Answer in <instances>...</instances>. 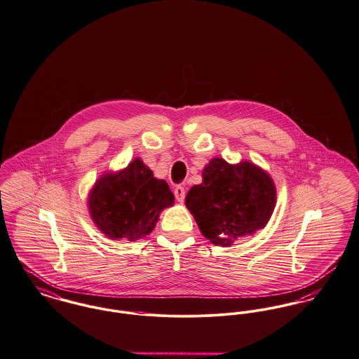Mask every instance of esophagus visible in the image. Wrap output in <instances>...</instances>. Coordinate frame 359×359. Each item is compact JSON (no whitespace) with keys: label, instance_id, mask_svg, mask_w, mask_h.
<instances>
[{"label":"esophagus","instance_id":"1","mask_svg":"<svg viewBox=\"0 0 359 359\" xmlns=\"http://www.w3.org/2000/svg\"><path fill=\"white\" fill-rule=\"evenodd\" d=\"M173 192H175V198H176V201L182 203V202L184 201V196H186V190H184V187H182V186H176Z\"/></svg>","mask_w":359,"mask_h":359}]
</instances>
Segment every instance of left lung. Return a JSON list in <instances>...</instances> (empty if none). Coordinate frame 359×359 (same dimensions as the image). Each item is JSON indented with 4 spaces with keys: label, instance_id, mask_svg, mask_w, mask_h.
<instances>
[{
    "label": "left lung",
    "instance_id": "1",
    "mask_svg": "<svg viewBox=\"0 0 359 359\" xmlns=\"http://www.w3.org/2000/svg\"><path fill=\"white\" fill-rule=\"evenodd\" d=\"M202 177L203 182L187 192L186 206L210 243L229 247L267 225L276 191L266 170L250 161L232 165L215 157Z\"/></svg>",
    "mask_w": 359,
    "mask_h": 359
}]
</instances>
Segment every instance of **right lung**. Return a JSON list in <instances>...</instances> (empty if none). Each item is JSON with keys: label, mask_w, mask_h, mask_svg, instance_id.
I'll list each match as a JSON object with an SVG mask.
<instances>
[{"label": "right lung", "mask_w": 359, "mask_h": 359, "mask_svg": "<svg viewBox=\"0 0 359 359\" xmlns=\"http://www.w3.org/2000/svg\"><path fill=\"white\" fill-rule=\"evenodd\" d=\"M175 196L165 180L135 158L116 173H104L88 196L90 217L99 231L112 240L135 241L151 232L160 212Z\"/></svg>", "instance_id": "obj_1"}]
</instances>
